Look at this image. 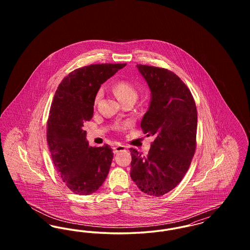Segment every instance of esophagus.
Instances as JSON below:
<instances>
[{"label": "esophagus", "mask_w": 250, "mask_h": 250, "mask_svg": "<svg viewBox=\"0 0 250 250\" xmlns=\"http://www.w3.org/2000/svg\"><path fill=\"white\" fill-rule=\"evenodd\" d=\"M125 149H126V147L124 146V145H117V146L113 147V153H114V154H118L119 152L125 151Z\"/></svg>", "instance_id": "34e87169"}]
</instances>
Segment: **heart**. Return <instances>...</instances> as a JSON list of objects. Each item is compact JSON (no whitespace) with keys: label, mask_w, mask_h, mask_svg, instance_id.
I'll use <instances>...</instances> for the list:
<instances>
[{"label":"heart","mask_w":250,"mask_h":250,"mask_svg":"<svg viewBox=\"0 0 250 250\" xmlns=\"http://www.w3.org/2000/svg\"><path fill=\"white\" fill-rule=\"evenodd\" d=\"M112 91H113V94L117 97V99L119 100L121 103H123L125 101H127V100L136 101L137 98H138V90L136 89V87L133 84L130 83L127 81H118V82H116L112 86ZM101 95H102V92L98 91L95 97V104L100 99ZM125 126H126V125H117V128L123 129Z\"/></svg>","instance_id":"b5f03b06"}]
</instances>
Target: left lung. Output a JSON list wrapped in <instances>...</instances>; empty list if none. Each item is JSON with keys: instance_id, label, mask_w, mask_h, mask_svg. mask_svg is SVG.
<instances>
[{"instance_id": "obj_1", "label": "left lung", "mask_w": 250, "mask_h": 250, "mask_svg": "<svg viewBox=\"0 0 250 250\" xmlns=\"http://www.w3.org/2000/svg\"><path fill=\"white\" fill-rule=\"evenodd\" d=\"M151 90L141 126L155 136L148 155L131 148L130 176L147 195L160 197L184 178L196 149L198 114L189 89L165 68L137 64Z\"/></svg>"}]
</instances>
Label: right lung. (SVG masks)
<instances>
[{
  "instance_id": "right-lung-1",
  "label": "right lung",
  "mask_w": 250,
  "mask_h": 250,
  "mask_svg": "<svg viewBox=\"0 0 250 250\" xmlns=\"http://www.w3.org/2000/svg\"><path fill=\"white\" fill-rule=\"evenodd\" d=\"M126 63L91 64L78 68L59 84L50 107L47 141L53 164L75 194L90 195L106 180L113 158L109 145L90 147L84 124L94 114L101 84Z\"/></svg>"
}]
</instances>
